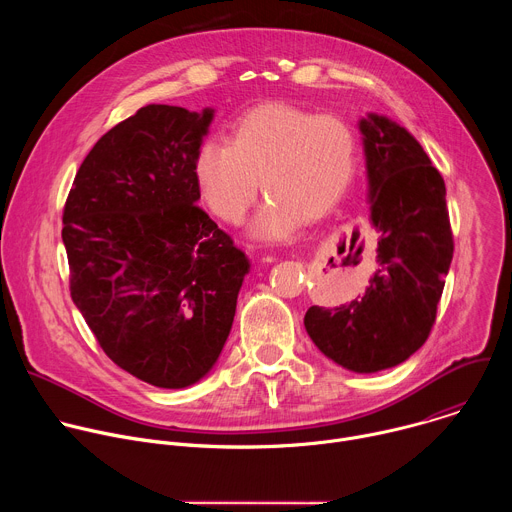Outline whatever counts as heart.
<instances>
[{
  "mask_svg": "<svg viewBox=\"0 0 512 512\" xmlns=\"http://www.w3.org/2000/svg\"><path fill=\"white\" fill-rule=\"evenodd\" d=\"M358 162L352 127L289 103H265L241 115L229 143L204 141L194 158L202 202L239 225L263 188L269 194L251 223L261 241H283L328 214L348 190Z\"/></svg>",
  "mask_w": 512,
  "mask_h": 512,
  "instance_id": "obj_1",
  "label": "heart"
}]
</instances>
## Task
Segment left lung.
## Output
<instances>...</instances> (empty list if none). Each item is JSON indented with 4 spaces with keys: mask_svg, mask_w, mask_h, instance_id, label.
<instances>
[{
    "mask_svg": "<svg viewBox=\"0 0 512 512\" xmlns=\"http://www.w3.org/2000/svg\"><path fill=\"white\" fill-rule=\"evenodd\" d=\"M369 182V221L381 233L377 271L364 294L336 308L312 306L304 326L342 369L369 375L407 360L435 322L454 241L446 184L419 141L387 115L358 119Z\"/></svg>",
    "mask_w": 512,
    "mask_h": 512,
    "instance_id": "obj_1",
    "label": "left lung"
}]
</instances>
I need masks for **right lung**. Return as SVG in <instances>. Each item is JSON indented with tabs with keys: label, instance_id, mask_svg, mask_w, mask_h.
Here are the masks:
<instances>
[{
	"label": "right lung",
	"instance_id": "1",
	"mask_svg": "<svg viewBox=\"0 0 512 512\" xmlns=\"http://www.w3.org/2000/svg\"><path fill=\"white\" fill-rule=\"evenodd\" d=\"M212 119L210 107H141L95 143L62 216L72 302L117 367L162 389L214 369L251 269L196 206Z\"/></svg>",
	"mask_w": 512,
	"mask_h": 512
}]
</instances>
